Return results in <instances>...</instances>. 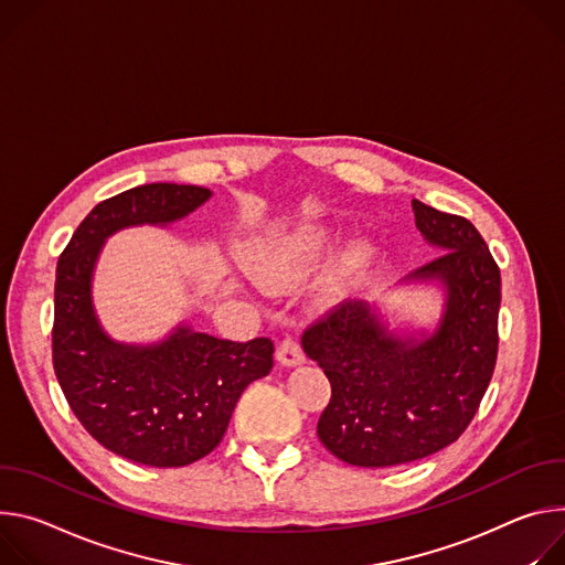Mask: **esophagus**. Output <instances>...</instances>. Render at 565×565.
Here are the masks:
<instances>
[{
    "mask_svg": "<svg viewBox=\"0 0 565 565\" xmlns=\"http://www.w3.org/2000/svg\"><path fill=\"white\" fill-rule=\"evenodd\" d=\"M276 359L285 365H298L305 361V354L294 337H285L276 348Z\"/></svg>",
    "mask_w": 565,
    "mask_h": 565,
    "instance_id": "34e87169",
    "label": "esophagus"
}]
</instances>
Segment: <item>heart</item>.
I'll list each match as a JSON object with an SVG mask.
<instances>
[{
  "instance_id": "1",
  "label": "heart",
  "mask_w": 565,
  "mask_h": 565,
  "mask_svg": "<svg viewBox=\"0 0 565 565\" xmlns=\"http://www.w3.org/2000/svg\"><path fill=\"white\" fill-rule=\"evenodd\" d=\"M330 250V231L323 226H307L276 242L258 263V274L271 285H282L300 278L311 265Z\"/></svg>"
}]
</instances>
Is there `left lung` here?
<instances>
[{"label": "left lung", "mask_w": 565, "mask_h": 565, "mask_svg": "<svg viewBox=\"0 0 565 565\" xmlns=\"http://www.w3.org/2000/svg\"><path fill=\"white\" fill-rule=\"evenodd\" d=\"M422 235L445 248L411 278L447 287L433 337L397 339L363 300H343L311 321L302 350L328 374L332 397L317 433L354 467H393L456 443L487 393L498 356L500 269L478 228L413 200Z\"/></svg>", "instance_id": "obj_1"}]
</instances>
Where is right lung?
<instances>
[{
  "mask_svg": "<svg viewBox=\"0 0 565 565\" xmlns=\"http://www.w3.org/2000/svg\"><path fill=\"white\" fill-rule=\"evenodd\" d=\"M211 198L209 188L146 183L118 193L81 222L57 258L53 370L85 430L116 456L183 467L224 437L244 388L274 367V341L246 343L179 328L159 345L114 343L92 307V271L107 235L174 222Z\"/></svg>",
  "mask_w": 565,
  "mask_h": 565,
  "instance_id": "add662e5",
  "label": "right lung"
}]
</instances>
